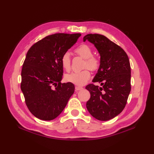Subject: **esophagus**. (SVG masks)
<instances>
[{"label":"esophagus","mask_w":154,"mask_h":154,"mask_svg":"<svg viewBox=\"0 0 154 154\" xmlns=\"http://www.w3.org/2000/svg\"><path fill=\"white\" fill-rule=\"evenodd\" d=\"M82 89H83V88L81 87H79V86L75 87V91H81Z\"/></svg>","instance_id":"1"}]
</instances>
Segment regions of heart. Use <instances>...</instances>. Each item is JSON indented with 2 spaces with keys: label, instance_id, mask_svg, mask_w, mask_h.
Returning a JSON list of instances; mask_svg holds the SVG:
<instances>
[{
  "label": "heart",
  "instance_id": "obj_1",
  "mask_svg": "<svg viewBox=\"0 0 154 154\" xmlns=\"http://www.w3.org/2000/svg\"><path fill=\"white\" fill-rule=\"evenodd\" d=\"M75 53L85 60L84 67H88L91 70H97L99 67V61L93 56V50L87 45H81L75 49ZM61 66L65 71H69L71 67L70 55L69 52H65L61 58ZM91 77V73L88 69L79 72H72L65 75V79L67 82L72 83L76 85H83Z\"/></svg>",
  "mask_w": 154,
  "mask_h": 154
}]
</instances>
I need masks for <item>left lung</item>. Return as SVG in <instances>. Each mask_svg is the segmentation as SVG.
Returning a JSON list of instances; mask_svg holds the SVG:
<instances>
[{"label":"left lung","instance_id":"left-lung-1","mask_svg":"<svg viewBox=\"0 0 154 154\" xmlns=\"http://www.w3.org/2000/svg\"><path fill=\"white\" fill-rule=\"evenodd\" d=\"M89 41L100 55V65L93 79L102 87L90 84L85 89L91 93L86 104L89 113L96 119L107 121L119 115L126 106L131 90V69L126 53L103 35L89 34Z\"/></svg>","mask_w":154,"mask_h":154}]
</instances>
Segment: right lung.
Segmentation results:
<instances>
[{
    "label": "right lung",
    "mask_w": 154,
    "mask_h": 154,
    "mask_svg": "<svg viewBox=\"0 0 154 154\" xmlns=\"http://www.w3.org/2000/svg\"><path fill=\"white\" fill-rule=\"evenodd\" d=\"M81 34H55L38 41L27 52L22 69L21 90L29 110L37 119L51 120L66 106L73 94L71 83H61V58Z\"/></svg>",
    "instance_id": "1"
}]
</instances>
